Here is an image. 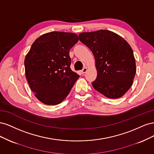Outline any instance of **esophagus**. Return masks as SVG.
<instances>
[{
  "label": "esophagus",
  "mask_w": 154,
  "mask_h": 154,
  "mask_svg": "<svg viewBox=\"0 0 154 154\" xmlns=\"http://www.w3.org/2000/svg\"><path fill=\"white\" fill-rule=\"evenodd\" d=\"M87 71V67H85V68H83V69L82 70L81 72H82V74H85Z\"/></svg>",
  "instance_id": "esophagus-1"
}]
</instances>
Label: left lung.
<instances>
[{
	"label": "left lung",
	"instance_id": "1",
	"mask_svg": "<svg viewBox=\"0 0 154 154\" xmlns=\"http://www.w3.org/2000/svg\"><path fill=\"white\" fill-rule=\"evenodd\" d=\"M78 36L95 58L97 74L92 83L94 89L108 98L122 97L132 86L136 72L129 44L119 35L105 29L81 32Z\"/></svg>",
	"mask_w": 154,
	"mask_h": 154
}]
</instances>
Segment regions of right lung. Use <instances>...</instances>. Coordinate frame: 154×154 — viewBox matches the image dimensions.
<instances>
[{
	"mask_svg": "<svg viewBox=\"0 0 154 154\" xmlns=\"http://www.w3.org/2000/svg\"><path fill=\"white\" fill-rule=\"evenodd\" d=\"M78 36L52 31L36 39L24 60L27 81L34 95L48 105L62 103L80 76L70 68L69 50Z\"/></svg>",
	"mask_w": 154,
	"mask_h": 154,
	"instance_id": "right-lung-1",
	"label": "right lung"
}]
</instances>
